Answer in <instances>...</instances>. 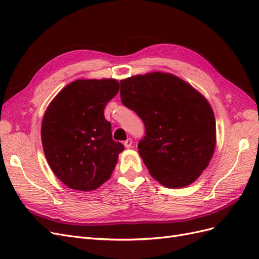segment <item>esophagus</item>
<instances>
[{
    "label": "esophagus",
    "mask_w": 259,
    "mask_h": 259,
    "mask_svg": "<svg viewBox=\"0 0 259 259\" xmlns=\"http://www.w3.org/2000/svg\"><path fill=\"white\" fill-rule=\"evenodd\" d=\"M123 144H124L125 148H131L133 145V140H132V138H127Z\"/></svg>",
    "instance_id": "34e87169"
}]
</instances>
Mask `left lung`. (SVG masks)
<instances>
[{
    "mask_svg": "<svg viewBox=\"0 0 259 259\" xmlns=\"http://www.w3.org/2000/svg\"><path fill=\"white\" fill-rule=\"evenodd\" d=\"M120 83L123 105L145 124L138 152L149 173L171 189L191 185L216 147L215 115L206 98L166 72L133 75Z\"/></svg>",
    "mask_w": 259,
    "mask_h": 259,
    "instance_id": "1",
    "label": "left lung"
}]
</instances>
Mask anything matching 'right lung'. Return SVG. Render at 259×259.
Listing matches in <instances>:
<instances>
[{
    "label": "right lung",
    "instance_id": "right-lung-1",
    "mask_svg": "<svg viewBox=\"0 0 259 259\" xmlns=\"http://www.w3.org/2000/svg\"><path fill=\"white\" fill-rule=\"evenodd\" d=\"M120 90L114 79L75 80L65 86L44 113L41 138L45 158L67 187L92 191L110 178L119 153L104 110Z\"/></svg>",
    "mask_w": 259,
    "mask_h": 259
}]
</instances>
